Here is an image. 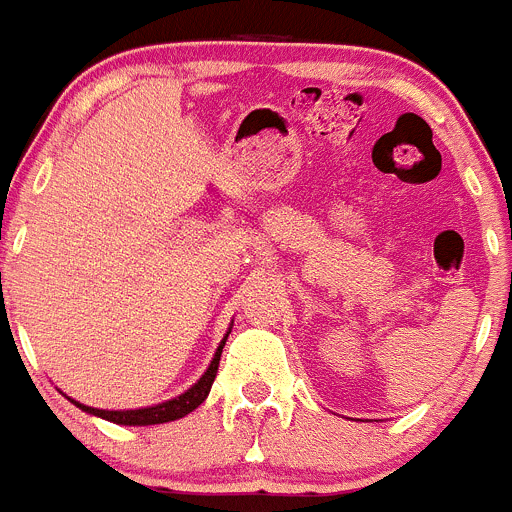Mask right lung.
I'll use <instances>...</instances> for the list:
<instances>
[{"mask_svg":"<svg viewBox=\"0 0 512 512\" xmlns=\"http://www.w3.org/2000/svg\"><path fill=\"white\" fill-rule=\"evenodd\" d=\"M229 333L231 331H226L224 341H221L219 348H216L214 361L209 363V368H206L204 376H201L199 381L189 388V391L181 393V396H176V398H171V401L159 403V406L136 408V411H101V408L84 406V403L74 401V398H69V401H72L77 408H82L84 413H91V416H96V418H104V421H109V423H119V426H156V423H169V421H176V418L189 416V413L194 411V408H199L201 403L206 401V396H209L211 383H214L216 371H219L221 351H224Z\"/></svg>","mask_w":512,"mask_h":512,"instance_id":"obj_1","label":"right lung"}]
</instances>
